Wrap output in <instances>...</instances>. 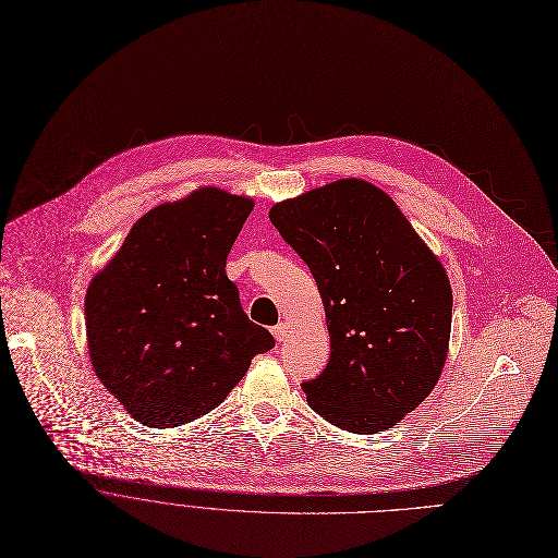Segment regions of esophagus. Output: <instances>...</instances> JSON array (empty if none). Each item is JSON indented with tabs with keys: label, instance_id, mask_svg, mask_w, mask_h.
<instances>
[{
	"label": "esophagus",
	"instance_id": "esophagus-1",
	"mask_svg": "<svg viewBox=\"0 0 558 558\" xmlns=\"http://www.w3.org/2000/svg\"><path fill=\"white\" fill-rule=\"evenodd\" d=\"M288 329H290L288 323H279V325L272 327V337L281 343V341H286V337H288Z\"/></svg>",
	"mask_w": 558,
	"mask_h": 558
}]
</instances>
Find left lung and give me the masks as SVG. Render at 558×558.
I'll return each instance as SVG.
<instances>
[{
	"label": "left lung",
	"instance_id": "8db88e82",
	"mask_svg": "<svg viewBox=\"0 0 558 558\" xmlns=\"http://www.w3.org/2000/svg\"><path fill=\"white\" fill-rule=\"evenodd\" d=\"M270 221L325 305L331 354L301 385L310 407L350 433L391 428L433 391L447 361V270L396 202L359 178L279 202Z\"/></svg>",
	"mask_w": 558,
	"mask_h": 558
}]
</instances>
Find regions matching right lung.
Masks as SVG:
<instances>
[{"label": "right lung", "mask_w": 558, "mask_h": 558, "mask_svg": "<svg viewBox=\"0 0 558 558\" xmlns=\"http://www.w3.org/2000/svg\"><path fill=\"white\" fill-rule=\"evenodd\" d=\"M251 197L202 186L145 213L85 294L92 367L145 426L215 409L251 361L275 348L227 277Z\"/></svg>", "instance_id": "add662e5"}]
</instances>
